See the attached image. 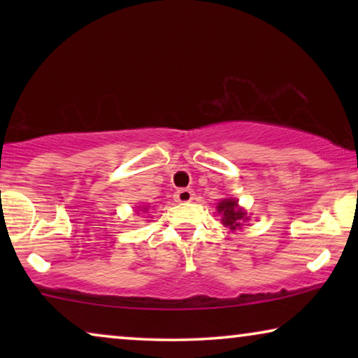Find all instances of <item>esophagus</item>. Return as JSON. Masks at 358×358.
<instances>
[{"mask_svg": "<svg viewBox=\"0 0 358 358\" xmlns=\"http://www.w3.org/2000/svg\"><path fill=\"white\" fill-rule=\"evenodd\" d=\"M194 190L192 189H179L178 192L174 194V200L180 203H189L194 200Z\"/></svg>", "mask_w": 358, "mask_h": 358, "instance_id": "esophagus-1", "label": "esophagus"}]
</instances>
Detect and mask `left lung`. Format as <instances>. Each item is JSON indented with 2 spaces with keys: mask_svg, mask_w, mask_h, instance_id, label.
I'll return each instance as SVG.
<instances>
[{
  "mask_svg": "<svg viewBox=\"0 0 358 358\" xmlns=\"http://www.w3.org/2000/svg\"><path fill=\"white\" fill-rule=\"evenodd\" d=\"M217 210L220 215H223L222 222L224 227H228L229 229H241L243 222L249 220L246 217V212L239 207L238 200L234 199H223L222 202L217 205Z\"/></svg>",
  "mask_w": 358,
  "mask_h": 358,
  "instance_id": "left-lung-1",
  "label": "left lung"
}]
</instances>
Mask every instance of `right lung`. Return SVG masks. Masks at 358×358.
<instances>
[{"label": "right lung", "mask_w": 358, "mask_h": 358, "mask_svg": "<svg viewBox=\"0 0 358 358\" xmlns=\"http://www.w3.org/2000/svg\"><path fill=\"white\" fill-rule=\"evenodd\" d=\"M145 212H146V208H145Z\"/></svg>", "instance_id": "add662e5"}]
</instances>
